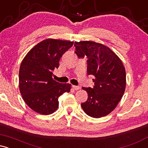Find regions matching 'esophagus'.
Wrapping results in <instances>:
<instances>
[{
  "mask_svg": "<svg viewBox=\"0 0 148 148\" xmlns=\"http://www.w3.org/2000/svg\"><path fill=\"white\" fill-rule=\"evenodd\" d=\"M72 88H73V89L75 90H78L80 89V87L78 86H72Z\"/></svg>",
  "mask_w": 148,
  "mask_h": 148,
  "instance_id": "esophagus-1",
  "label": "esophagus"
}]
</instances>
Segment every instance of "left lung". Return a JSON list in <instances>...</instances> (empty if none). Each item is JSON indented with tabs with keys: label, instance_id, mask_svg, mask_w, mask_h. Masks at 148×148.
<instances>
[{
	"label": "left lung",
	"instance_id": "1",
	"mask_svg": "<svg viewBox=\"0 0 148 148\" xmlns=\"http://www.w3.org/2000/svg\"><path fill=\"white\" fill-rule=\"evenodd\" d=\"M79 58L86 57L87 73L94 86L84 88L88 97L81 107L89 116L99 118L109 114L120 102L126 86L124 65L116 54L106 46L91 41L75 42Z\"/></svg>",
	"mask_w": 148,
	"mask_h": 148
}]
</instances>
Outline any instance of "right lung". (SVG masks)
<instances>
[{"instance_id":"1","label":"right lung","mask_w":148,"mask_h":148,"mask_svg":"<svg viewBox=\"0 0 148 148\" xmlns=\"http://www.w3.org/2000/svg\"><path fill=\"white\" fill-rule=\"evenodd\" d=\"M74 45L64 40L47 39L27 53L19 69V89L31 109L42 115L51 114L58 107V97L70 91L71 85L53 79L61 57Z\"/></svg>"}]
</instances>
